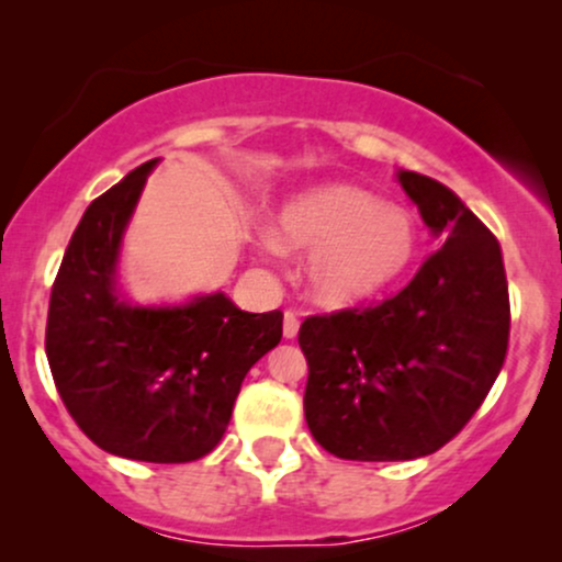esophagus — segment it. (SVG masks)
Returning <instances> with one entry per match:
<instances>
[{"label":"esophagus","mask_w":562,"mask_h":562,"mask_svg":"<svg viewBox=\"0 0 562 562\" xmlns=\"http://www.w3.org/2000/svg\"><path fill=\"white\" fill-rule=\"evenodd\" d=\"M299 327H301L299 314L285 312V317H282V335H285V338H295V335H299Z\"/></svg>","instance_id":"obj_1"}]
</instances>
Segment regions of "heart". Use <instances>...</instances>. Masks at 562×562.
<instances>
[{
  "label": "heart",
  "instance_id": "1",
  "mask_svg": "<svg viewBox=\"0 0 562 562\" xmlns=\"http://www.w3.org/2000/svg\"><path fill=\"white\" fill-rule=\"evenodd\" d=\"M312 250L306 282L327 306H351L385 290L404 274L417 250L409 211L380 203L353 184H325L301 192L282 209L280 235L263 232V245Z\"/></svg>",
  "mask_w": 562,
  "mask_h": 562
}]
</instances>
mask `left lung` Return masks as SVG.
<instances>
[{"instance_id":"8db88e82","label":"left lung","mask_w":562,"mask_h":562,"mask_svg":"<svg viewBox=\"0 0 562 562\" xmlns=\"http://www.w3.org/2000/svg\"><path fill=\"white\" fill-rule=\"evenodd\" d=\"M438 237L396 295L303 319V415L340 460L434 454L479 412L505 364L509 295L496 237L449 187L398 171Z\"/></svg>"}]
</instances>
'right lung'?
<instances>
[{"label": "right lung", "instance_id": "1", "mask_svg": "<svg viewBox=\"0 0 562 562\" xmlns=\"http://www.w3.org/2000/svg\"><path fill=\"white\" fill-rule=\"evenodd\" d=\"M156 164L83 211L49 295L44 348L63 404L97 447L173 465L222 441L245 375L280 344L282 312H243L224 293L184 306L121 299V235Z\"/></svg>", "mask_w": 562, "mask_h": 562}]
</instances>
